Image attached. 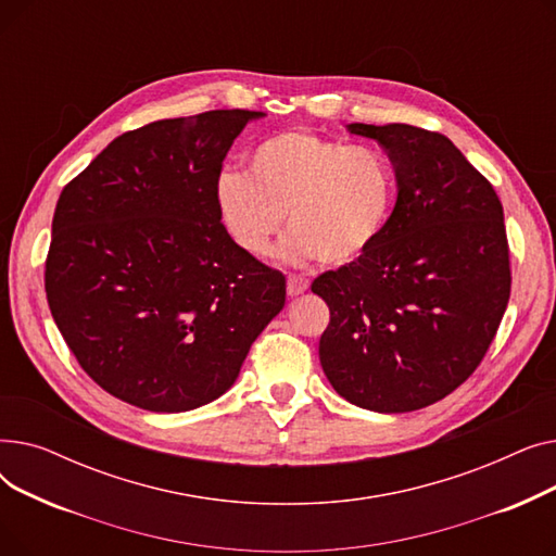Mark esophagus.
<instances>
[{
	"label": "esophagus",
	"mask_w": 556,
	"mask_h": 556,
	"mask_svg": "<svg viewBox=\"0 0 556 556\" xmlns=\"http://www.w3.org/2000/svg\"><path fill=\"white\" fill-rule=\"evenodd\" d=\"M286 288H288L290 298H298V295H302L308 290V279L300 277V275H288V286Z\"/></svg>",
	"instance_id": "esophagus-1"
}]
</instances>
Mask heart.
I'll list each match as a JSON object with an SVG mask.
<instances>
[{"label":"heart","mask_w":556,"mask_h":556,"mask_svg":"<svg viewBox=\"0 0 556 556\" xmlns=\"http://www.w3.org/2000/svg\"><path fill=\"white\" fill-rule=\"evenodd\" d=\"M248 166L218 175L216 204L231 241L250 256L270 254L288 216L283 261L344 266L369 252L390 223L396 173L378 146L286 130L256 143Z\"/></svg>","instance_id":"obj_1"}]
</instances>
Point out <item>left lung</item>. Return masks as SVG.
<instances>
[{"label":"left lung","instance_id":"8db88e82","mask_svg":"<svg viewBox=\"0 0 556 556\" xmlns=\"http://www.w3.org/2000/svg\"><path fill=\"white\" fill-rule=\"evenodd\" d=\"M346 130L388 151L396 202L369 252L311 286L331 311L319 363L349 403L413 413L459 388L498 331L511 290L503 204L440 132Z\"/></svg>","mask_w":556,"mask_h":556}]
</instances>
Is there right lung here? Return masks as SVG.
Returning a JSON list of instances; mask_svg holds the SVG:
<instances>
[{
  "label": "right lung",
  "instance_id": "add662e5",
  "mask_svg": "<svg viewBox=\"0 0 556 556\" xmlns=\"http://www.w3.org/2000/svg\"><path fill=\"white\" fill-rule=\"evenodd\" d=\"M250 110L162 119L110 141L58 198L45 288L78 365L149 413L225 394L286 304V277L231 241L216 180Z\"/></svg>",
  "mask_w": 556,
  "mask_h": 556
}]
</instances>
